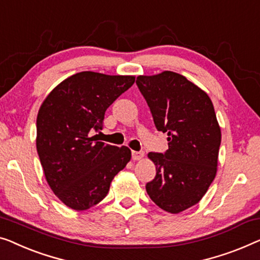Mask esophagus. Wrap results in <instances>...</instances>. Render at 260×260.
I'll use <instances>...</instances> for the list:
<instances>
[{"instance_id": "esophagus-1", "label": "esophagus", "mask_w": 260, "mask_h": 260, "mask_svg": "<svg viewBox=\"0 0 260 260\" xmlns=\"http://www.w3.org/2000/svg\"><path fill=\"white\" fill-rule=\"evenodd\" d=\"M131 156H133L134 160H141L143 157H144V152L143 151H133L131 152Z\"/></svg>"}]
</instances>
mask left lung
I'll return each mask as SVG.
<instances>
[{
	"label": "left lung",
	"instance_id": "obj_1",
	"mask_svg": "<svg viewBox=\"0 0 260 260\" xmlns=\"http://www.w3.org/2000/svg\"><path fill=\"white\" fill-rule=\"evenodd\" d=\"M156 129L168 134L164 153L149 152L156 176L145 189L156 205L179 213L197 204L216 177L220 127L206 92L174 71L138 76Z\"/></svg>",
	"mask_w": 260,
	"mask_h": 260
}]
</instances>
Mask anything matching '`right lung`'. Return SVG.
Returning a JSON list of instances; mask_svg holds the SVG:
<instances>
[{"mask_svg": "<svg viewBox=\"0 0 260 260\" xmlns=\"http://www.w3.org/2000/svg\"><path fill=\"white\" fill-rule=\"evenodd\" d=\"M134 76L82 71L59 83L37 115L36 148L44 176L59 201L83 211L108 194L131 158L126 146L100 142L105 110L134 84Z\"/></svg>", "mask_w": 260, "mask_h": 260, "instance_id": "obj_1", "label": "right lung"}]
</instances>
